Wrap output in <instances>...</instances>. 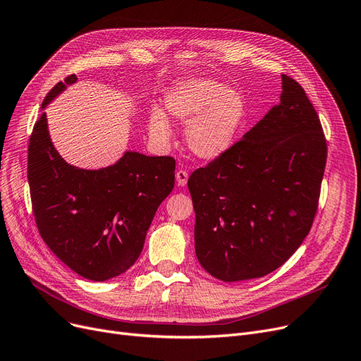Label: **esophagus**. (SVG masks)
<instances>
[{
  "instance_id": "34e87169",
  "label": "esophagus",
  "mask_w": 361,
  "mask_h": 361,
  "mask_svg": "<svg viewBox=\"0 0 361 361\" xmlns=\"http://www.w3.org/2000/svg\"><path fill=\"white\" fill-rule=\"evenodd\" d=\"M176 180H177V184L180 187H184L187 184V180H189V172L184 171V169H178L176 172Z\"/></svg>"
}]
</instances>
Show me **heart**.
I'll return each instance as SVG.
<instances>
[{"mask_svg":"<svg viewBox=\"0 0 361 361\" xmlns=\"http://www.w3.org/2000/svg\"><path fill=\"white\" fill-rule=\"evenodd\" d=\"M165 112L187 122V147L202 159H216L227 153L239 135L247 115V103L238 90L211 80H187L172 85L164 96ZM149 133L158 143L169 140V122L161 109H153Z\"/></svg>","mask_w":361,"mask_h":361,"instance_id":"heart-1","label":"heart"}]
</instances>
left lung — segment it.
I'll use <instances>...</instances> for the list:
<instances>
[{
    "label": "left lung",
    "mask_w": 361,
    "mask_h": 361,
    "mask_svg": "<svg viewBox=\"0 0 361 361\" xmlns=\"http://www.w3.org/2000/svg\"><path fill=\"white\" fill-rule=\"evenodd\" d=\"M327 147L304 88L281 75L280 103L189 178L200 265L223 281L269 274L310 233Z\"/></svg>",
    "instance_id": "obj_1"
}]
</instances>
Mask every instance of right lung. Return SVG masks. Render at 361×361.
<instances>
[{"instance_id": "obj_1", "label": "right lung", "mask_w": 361, "mask_h": 361, "mask_svg": "<svg viewBox=\"0 0 361 361\" xmlns=\"http://www.w3.org/2000/svg\"><path fill=\"white\" fill-rule=\"evenodd\" d=\"M78 78L71 75L47 94L49 106ZM176 161L127 150L114 165L84 169L54 149L45 112L27 149V181L42 240L71 270L104 281L127 271L145 246L162 200L174 189Z\"/></svg>"}]
</instances>
